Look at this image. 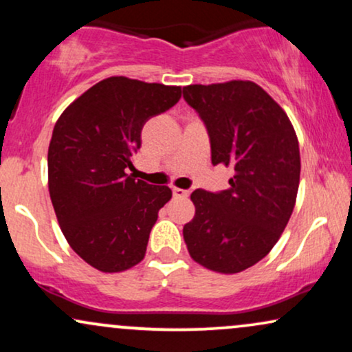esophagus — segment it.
I'll list each match as a JSON object with an SVG mask.
<instances>
[{"mask_svg":"<svg viewBox=\"0 0 352 352\" xmlns=\"http://www.w3.org/2000/svg\"><path fill=\"white\" fill-rule=\"evenodd\" d=\"M172 193H173V197H179V199H187L188 197V190H185V188H177V187H173L172 188Z\"/></svg>","mask_w":352,"mask_h":352,"instance_id":"1","label":"esophagus"}]
</instances>
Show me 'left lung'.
<instances>
[{"instance_id": "obj_1", "label": "left lung", "mask_w": 352, "mask_h": 352, "mask_svg": "<svg viewBox=\"0 0 352 352\" xmlns=\"http://www.w3.org/2000/svg\"><path fill=\"white\" fill-rule=\"evenodd\" d=\"M184 99L204 120L212 164L233 168L221 192L197 188L184 227L188 253L218 273H240L265 258L292 217L300 145L288 116L252 80L193 84Z\"/></svg>"}]
</instances>
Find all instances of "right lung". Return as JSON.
<instances>
[{
  "label": "right lung",
  "mask_w": 352,
  "mask_h": 352,
  "mask_svg": "<svg viewBox=\"0 0 352 352\" xmlns=\"http://www.w3.org/2000/svg\"><path fill=\"white\" fill-rule=\"evenodd\" d=\"M179 86L124 76L100 80L60 114L47 151L50 195L71 248L104 273L142 261L167 185L135 179L144 124L175 106Z\"/></svg>",
  "instance_id": "add662e5"
}]
</instances>
